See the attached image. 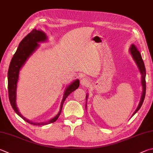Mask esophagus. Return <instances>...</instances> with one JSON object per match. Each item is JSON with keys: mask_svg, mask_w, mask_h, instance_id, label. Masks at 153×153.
<instances>
[{"mask_svg": "<svg viewBox=\"0 0 153 153\" xmlns=\"http://www.w3.org/2000/svg\"><path fill=\"white\" fill-rule=\"evenodd\" d=\"M90 80L87 77H82L81 80H80V84H81L82 86H87L88 85V84H90Z\"/></svg>", "mask_w": 153, "mask_h": 153, "instance_id": "34e87169", "label": "esophagus"}]
</instances>
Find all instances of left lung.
<instances>
[{"instance_id":"8db88e82","label":"left lung","mask_w":153,"mask_h":153,"mask_svg":"<svg viewBox=\"0 0 153 153\" xmlns=\"http://www.w3.org/2000/svg\"><path fill=\"white\" fill-rule=\"evenodd\" d=\"M129 51L130 53V54L132 55V57L133 58V59L137 64V67L139 69L140 73L141 74V76H142V80H141V84H142V86H143V93H142V96H141V98L139 102V104H138V107L136 110L134 111V112L132 114V117L134 116L136 113L138 112V110L140 109L141 105H142L144 98H145V94H146V69H145V67H144V63L143 60L142 59V57H141V54L140 53V52L138 51V49H137V48L134 45H132L130 46V48L129 49ZM85 99L86 101H87L88 99V94L85 96ZM86 105L85 104V108H86Z\"/></svg>"}]
</instances>
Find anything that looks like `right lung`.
<instances>
[{"instance_id": "add662e5", "label": "right lung", "mask_w": 153, "mask_h": 153, "mask_svg": "<svg viewBox=\"0 0 153 153\" xmlns=\"http://www.w3.org/2000/svg\"><path fill=\"white\" fill-rule=\"evenodd\" d=\"M48 37L45 33H44L42 30H37L36 29H33L19 43L17 50H16L12 59H11L9 71H8V90H9L10 103L12 105V108L15 110V112L24 120H25L27 123L33 125H39V126L49 124L56 121L57 119L59 118L61 112H62L63 104L64 103L65 99L67 98L69 94L78 88L79 86V80L77 79L67 86L64 91L65 92L63 94L62 103H61L59 112H58L56 116L48 121L43 122V123H33V122L30 121L27 118H25L19 112L16 104V88H17L19 72H20L21 68L23 67L27 60L28 59V58L39 47V43L45 42V41H48Z\"/></svg>"}]
</instances>
